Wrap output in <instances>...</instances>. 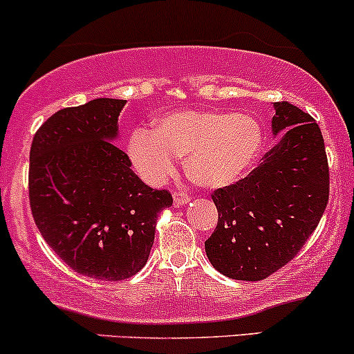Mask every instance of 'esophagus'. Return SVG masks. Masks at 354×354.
Segmentation results:
<instances>
[{
  "label": "esophagus",
  "mask_w": 354,
  "mask_h": 354,
  "mask_svg": "<svg viewBox=\"0 0 354 354\" xmlns=\"http://www.w3.org/2000/svg\"><path fill=\"white\" fill-rule=\"evenodd\" d=\"M190 202V196H187L185 192H174V204L177 205V207H182V205H187Z\"/></svg>",
  "instance_id": "1"
}]
</instances>
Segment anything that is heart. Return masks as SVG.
<instances>
[{"label": "heart", "instance_id": "b5f03b06", "mask_svg": "<svg viewBox=\"0 0 354 354\" xmlns=\"http://www.w3.org/2000/svg\"><path fill=\"white\" fill-rule=\"evenodd\" d=\"M264 127L252 115L222 110L170 112L153 120L152 132L130 135L127 156L147 184L160 185L185 157L192 180L222 189L244 178L263 153Z\"/></svg>", "mask_w": 354, "mask_h": 354}]
</instances>
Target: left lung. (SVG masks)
Segmentation results:
<instances>
[{
  "label": "left lung",
  "instance_id": "8db88e82",
  "mask_svg": "<svg viewBox=\"0 0 354 354\" xmlns=\"http://www.w3.org/2000/svg\"><path fill=\"white\" fill-rule=\"evenodd\" d=\"M274 110L276 145L248 177L212 196L219 222L205 241V254L230 279L259 281L288 264L328 204L329 169L319 125L288 102H276Z\"/></svg>",
  "mask_w": 354,
  "mask_h": 354
}]
</instances>
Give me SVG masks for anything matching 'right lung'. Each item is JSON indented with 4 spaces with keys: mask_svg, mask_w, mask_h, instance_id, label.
Instances as JSON below:
<instances>
[{
    "mask_svg": "<svg viewBox=\"0 0 354 354\" xmlns=\"http://www.w3.org/2000/svg\"><path fill=\"white\" fill-rule=\"evenodd\" d=\"M127 100L95 98L51 115L30 150V205L46 244L75 272L122 281L144 268L167 190L145 185L118 149Z\"/></svg>",
    "mask_w": 354,
    "mask_h": 354,
    "instance_id": "add662e5",
    "label": "right lung"
}]
</instances>
